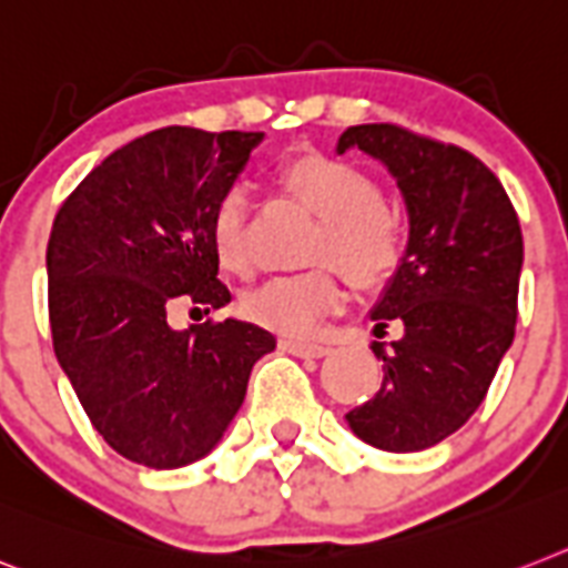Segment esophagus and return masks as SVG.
<instances>
[{
    "label": "esophagus",
    "mask_w": 568,
    "mask_h": 568,
    "mask_svg": "<svg viewBox=\"0 0 568 568\" xmlns=\"http://www.w3.org/2000/svg\"><path fill=\"white\" fill-rule=\"evenodd\" d=\"M281 348L293 354V357H325L327 345H318V342H304V339H281Z\"/></svg>",
    "instance_id": "obj_1"
}]
</instances>
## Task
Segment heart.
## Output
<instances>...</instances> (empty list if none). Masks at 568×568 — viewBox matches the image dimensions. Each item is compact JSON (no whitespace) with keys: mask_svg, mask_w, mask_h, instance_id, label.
I'll return each instance as SVG.
<instances>
[{"mask_svg":"<svg viewBox=\"0 0 568 568\" xmlns=\"http://www.w3.org/2000/svg\"><path fill=\"white\" fill-rule=\"evenodd\" d=\"M278 185L295 203L316 214L307 257H331L363 287H379L397 273L406 252V232L386 203L372 171L342 156L304 153L284 162ZM209 243L226 273H246L250 250V196L229 185L209 211ZM342 302V284L331 266L273 275L243 298V316L278 334L298 336Z\"/></svg>","mask_w":568,"mask_h":568,"instance_id":"b5f03b06","label":"heart"}]
</instances>
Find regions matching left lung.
I'll return each instance as SVG.
<instances>
[{
  "label": "left lung",
  "mask_w": 568,
  "mask_h": 568,
  "mask_svg": "<svg viewBox=\"0 0 568 568\" xmlns=\"http://www.w3.org/2000/svg\"><path fill=\"white\" fill-rule=\"evenodd\" d=\"M365 150L392 171L409 209V246L372 318L383 386L351 409L372 447L418 453L462 429L485 400L517 331L523 232L494 171L458 144L400 124H359L336 150Z\"/></svg>",
  "instance_id": "8db88e82"
}]
</instances>
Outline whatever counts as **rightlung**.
Masks as SVG:
<instances>
[{
  "label": "right lung",
  "instance_id": "add662e5",
  "mask_svg": "<svg viewBox=\"0 0 568 568\" xmlns=\"http://www.w3.org/2000/svg\"><path fill=\"white\" fill-rule=\"evenodd\" d=\"M264 133L162 126L101 162L51 226L49 322L60 368L119 456L153 470L203 458L275 348L264 327L223 318L173 331L176 302L217 311L209 211Z\"/></svg>",
  "mask_w": 568,
  "mask_h": 568
}]
</instances>
